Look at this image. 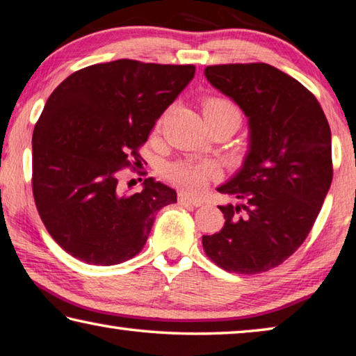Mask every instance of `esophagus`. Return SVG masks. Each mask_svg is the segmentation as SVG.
Here are the masks:
<instances>
[{
	"label": "esophagus",
	"instance_id": "34e87169",
	"mask_svg": "<svg viewBox=\"0 0 356 356\" xmlns=\"http://www.w3.org/2000/svg\"><path fill=\"white\" fill-rule=\"evenodd\" d=\"M179 202L180 204H185V206H195V207H200L202 201L197 200V197H193L190 195H186V193H180L179 195Z\"/></svg>",
	"mask_w": 356,
	"mask_h": 356
}]
</instances>
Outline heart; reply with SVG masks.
I'll list each match as a JSON object with an SVG mask.
<instances>
[{
    "instance_id": "b5f03b06",
    "label": "heart",
    "mask_w": 356,
    "mask_h": 356,
    "mask_svg": "<svg viewBox=\"0 0 356 356\" xmlns=\"http://www.w3.org/2000/svg\"><path fill=\"white\" fill-rule=\"evenodd\" d=\"M204 119H234L240 122L236 105L221 97H209L202 104ZM166 174L174 184L188 191H201L210 180L220 174L216 165L210 161H179L166 168Z\"/></svg>"
}]
</instances>
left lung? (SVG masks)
Listing matches in <instances>:
<instances>
[{"label":"left lung","mask_w":356,"mask_h":356,"mask_svg":"<svg viewBox=\"0 0 356 356\" xmlns=\"http://www.w3.org/2000/svg\"><path fill=\"white\" fill-rule=\"evenodd\" d=\"M204 74L248 118V152L216 188L238 202L218 206L225 226L202 236V246L227 272H267L305 242L330 190L328 120L314 95L273 65H209Z\"/></svg>","instance_id":"8db88e82"}]
</instances>
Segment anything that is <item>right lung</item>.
<instances>
[{
    "instance_id": "right-lung-1",
    "label": "right lung",
    "mask_w": 356,
    "mask_h": 356,
    "mask_svg": "<svg viewBox=\"0 0 356 356\" xmlns=\"http://www.w3.org/2000/svg\"><path fill=\"white\" fill-rule=\"evenodd\" d=\"M195 65L131 59L75 72L48 97L33 134V193L53 240L80 261L116 265L143 250L177 193L155 179L120 191L118 174L193 76Z\"/></svg>"
}]
</instances>
